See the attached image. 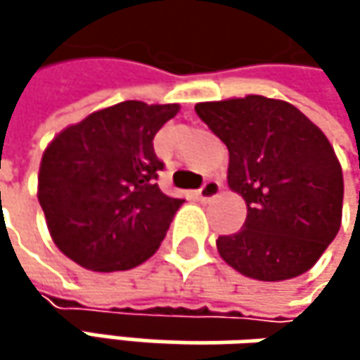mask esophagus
<instances>
[{"mask_svg": "<svg viewBox=\"0 0 360 360\" xmlns=\"http://www.w3.org/2000/svg\"><path fill=\"white\" fill-rule=\"evenodd\" d=\"M221 189H223V185H221L219 181L208 179L200 189H198V198H200L202 202H208V200L217 198V195L221 193Z\"/></svg>", "mask_w": 360, "mask_h": 360, "instance_id": "esophagus-1", "label": "esophagus"}]
</instances>
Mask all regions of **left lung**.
I'll use <instances>...</instances> for the list:
<instances>
[{
    "label": "left lung",
    "mask_w": 360,
    "mask_h": 360,
    "mask_svg": "<svg viewBox=\"0 0 360 360\" xmlns=\"http://www.w3.org/2000/svg\"><path fill=\"white\" fill-rule=\"evenodd\" d=\"M195 112L227 146V183L248 206L242 231L217 240L223 260L260 281L309 271L342 221V169L323 131L262 96L204 102Z\"/></svg>",
    "instance_id": "left-lung-1"
}]
</instances>
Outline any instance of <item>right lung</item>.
<instances>
[{
	"label": "right lung",
	"instance_id": "1",
	"mask_svg": "<svg viewBox=\"0 0 360 360\" xmlns=\"http://www.w3.org/2000/svg\"><path fill=\"white\" fill-rule=\"evenodd\" d=\"M177 104L120 102L64 129L45 150L39 204L56 246L91 271H127L158 250L185 202L160 191L154 135Z\"/></svg>",
	"mask_w": 360,
	"mask_h": 360
}]
</instances>
